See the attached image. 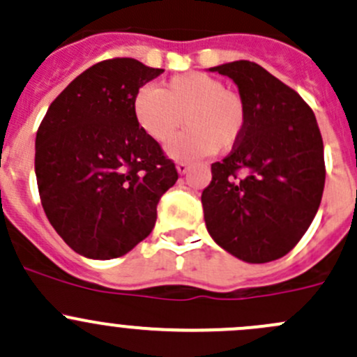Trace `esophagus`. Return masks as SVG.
Returning a JSON list of instances; mask_svg holds the SVG:
<instances>
[{"label":"esophagus","mask_w":357,"mask_h":357,"mask_svg":"<svg viewBox=\"0 0 357 357\" xmlns=\"http://www.w3.org/2000/svg\"><path fill=\"white\" fill-rule=\"evenodd\" d=\"M176 169H178V172L179 174H186V172L190 171V164L188 162H178V164H176Z\"/></svg>","instance_id":"34e87169"}]
</instances>
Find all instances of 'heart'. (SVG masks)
Instances as JSON below:
<instances>
[{
	"instance_id": "1",
	"label": "heart",
	"mask_w": 357,
	"mask_h": 357,
	"mask_svg": "<svg viewBox=\"0 0 357 357\" xmlns=\"http://www.w3.org/2000/svg\"><path fill=\"white\" fill-rule=\"evenodd\" d=\"M132 117L152 142H171L185 117L186 131L167 153L172 158H199L214 150H231L247 126V107L242 96L225 88V82L204 72L179 74L160 89L142 86L132 96Z\"/></svg>"
}]
</instances>
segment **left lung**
<instances>
[{
	"instance_id": "left-lung-1",
	"label": "left lung",
	"mask_w": 357,
	"mask_h": 357,
	"mask_svg": "<svg viewBox=\"0 0 357 357\" xmlns=\"http://www.w3.org/2000/svg\"><path fill=\"white\" fill-rule=\"evenodd\" d=\"M211 70L238 86L247 126L229 155L211 167L202 192L207 231L242 261H275L297 245L321 204L326 171L314 112L254 62Z\"/></svg>"
}]
</instances>
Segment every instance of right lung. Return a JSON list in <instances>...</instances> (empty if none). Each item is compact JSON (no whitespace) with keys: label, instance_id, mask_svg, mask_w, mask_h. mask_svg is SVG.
<instances>
[{"label":"right lung","instance_id":"obj_1","mask_svg":"<svg viewBox=\"0 0 357 357\" xmlns=\"http://www.w3.org/2000/svg\"><path fill=\"white\" fill-rule=\"evenodd\" d=\"M162 68L135 59L89 67L56 96L36 135V178L46 218L89 259L128 254L152 233L178 171L132 117V96Z\"/></svg>","mask_w":357,"mask_h":357}]
</instances>
